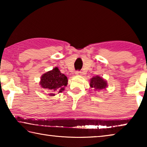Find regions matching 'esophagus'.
<instances>
[{
    "mask_svg": "<svg viewBox=\"0 0 147 147\" xmlns=\"http://www.w3.org/2000/svg\"><path fill=\"white\" fill-rule=\"evenodd\" d=\"M75 74H76V75H82V73L81 71H76L75 72Z\"/></svg>",
    "mask_w": 147,
    "mask_h": 147,
    "instance_id": "1",
    "label": "esophagus"
}]
</instances>
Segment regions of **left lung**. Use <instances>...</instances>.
<instances>
[{
  "mask_svg": "<svg viewBox=\"0 0 147 147\" xmlns=\"http://www.w3.org/2000/svg\"><path fill=\"white\" fill-rule=\"evenodd\" d=\"M90 87L95 90H101L106 89L107 87V82L104 78L99 76H94L90 80Z\"/></svg>",
  "mask_w": 147,
  "mask_h": 147,
  "instance_id": "1",
  "label": "left lung"
}]
</instances>
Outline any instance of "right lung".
<instances>
[{
  "label": "right lung",
  "instance_id": "right-lung-1",
  "mask_svg": "<svg viewBox=\"0 0 147 147\" xmlns=\"http://www.w3.org/2000/svg\"><path fill=\"white\" fill-rule=\"evenodd\" d=\"M67 82V76L61 73L58 67H55L41 76L39 84L42 88L49 89L52 92L49 94L50 96H54V92L58 91L59 93L64 91Z\"/></svg>",
  "mask_w": 147,
  "mask_h": 147
}]
</instances>
